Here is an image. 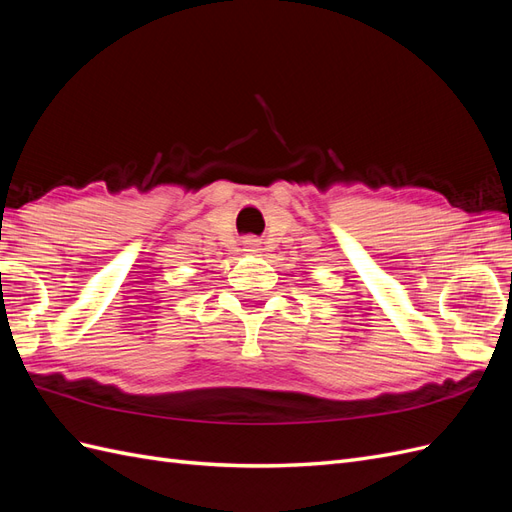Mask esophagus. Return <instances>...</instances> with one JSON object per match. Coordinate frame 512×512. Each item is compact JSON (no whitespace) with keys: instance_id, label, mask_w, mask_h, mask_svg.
Here are the masks:
<instances>
[{"instance_id":"1","label":"esophagus","mask_w":512,"mask_h":512,"mask_svg":"<svg viewBox=\"0 0 512 512\" xmlns=\"http://www.w3.org/2000/svg\"><path fill=\"white\" fill-rule=\"evenodd\" d=\"M245 245H247V247H250V250H256V247H258V239L250 237V239H247V241H245Z\"/></svg>"}]
</instances>
